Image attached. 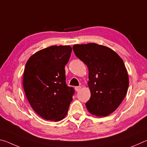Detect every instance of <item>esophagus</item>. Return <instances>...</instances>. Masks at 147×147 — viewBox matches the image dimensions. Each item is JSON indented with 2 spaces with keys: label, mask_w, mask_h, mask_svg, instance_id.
<instances>
[{
  "label": "esophagus",
  "mask_w": 147,
  "mask_h": 147,
  "mask_svg": "<svg viewBox=\"0 0 147 147\" xmlns=\"http://www.w3.org/2000/svg\"><path fill=\"white\" fill-rule=\"evenodd\" d=\"M80 89H81V86H76L74 88V89H75V91L77 92L80 90Z\"/></svg>",
  "instance_id": "1"
}]
</instances>
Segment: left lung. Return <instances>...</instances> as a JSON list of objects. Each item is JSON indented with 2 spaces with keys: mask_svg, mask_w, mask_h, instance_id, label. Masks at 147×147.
<instances>
[{
  "mask_svg": "<svg viewBox=\"0 0 147 147\" xmlns=\"http://www.w3.org/2000/svg\"><path fill=\"white\" fill-rule=\"evenodd\" d=\"M73 49L89 70L91 97L87 109L98 117L109 115L127 93L129 78L123 60L112 49L93 43L74 45Z\"/></svg>",
  "mask_w": 147,
  "mask_h": 147,
  "instance_id": "left-lung-1",
  "label": "left lung"
}]
</instances>
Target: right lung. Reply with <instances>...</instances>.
Returning a JSON list of instances; mask_svg holds the SVG:
<instances>
[{
    "label": "right lung",
    "instance_id": "obj_1",
    "mask_svg": "<svg viewBox=\"0 0 147 147\" xmlns=\"http://www.w3.org/2000/svg\"><path fill=\"white\" fill-rule=\"evenodd\" d=\"M71 46H51L37 52L27 61L23 88L32 109L46 120L59 121L67 115L74 89L65 83V65Z\"/></svg>",
    "mask_w": 147,
    "mask_h": 147
}]
</instances>
